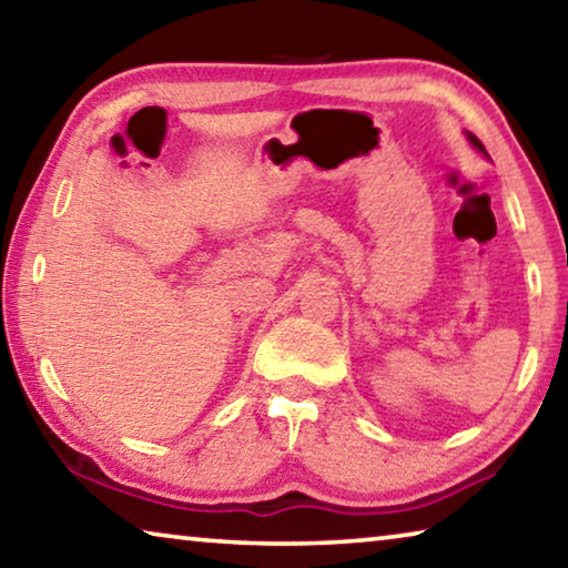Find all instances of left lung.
Masks as SVG:
<instances>
[{"label": "left lung", "mask_w": 568, "mask_h": 568, "mask_svg": "<svg viewBox=\"0 0 568 568\" xmlns=\"http://www.w3.org/2000/svg\"><path fill=\"white\" fill-rule=\"evenodd\" d=\"M466 138H468V142H470V145H474L478 152H480V155H486L488 158V152H486V148L484 145H480V140L476 138V134H470V132H466Z\"/></svg>", "instance_id": "8db88e82"}]
</instances>
